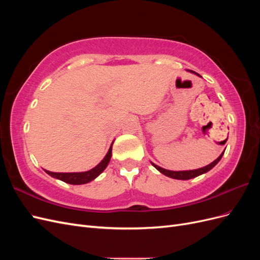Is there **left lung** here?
Returning <instances> with one entry per match:
<instances>
[{"mask_svg": "<svg viewBox=\"0 0 260 260\" xmlns=\"http://www.w3.org/2000/svg\"><path fill=\"white\" fill-rule=\"evenodd\" d=\"M191 73H193V74H195V75L200 76L198 73L193 72V70H191ZM225 141H226V140H224V142H223L222 144H224V143H225ZM223 153H224V152H223ZM223 153H222L221 155H220L216 160H214V161H212L211 164L207 165V166L203 167V168H200V169H195V170L171 171V170H167V169H164V168H161V167H159V166H157V165H155V164H153V162H152V165H153V166H154L157 170H158L159 172H161L162 175L167 176V177H169V178H172V179H178V180H188V179H192V178H195V177H199V176H201V175H203V174H205V172H207V171H209L210 169L214 168V167L216 166V165L219 162V160L221 159V157H222Z\"/></svg>", "mask_w": 260, "mask_h": 260, "instance_id": "8db88e82", "label": "left lung"}]
</instances>
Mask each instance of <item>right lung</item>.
<instances>
[{"instance_id": "1", "label": "right lung", "mask_w": 260, "mask_h": 260, "mask_svg": "<svg viewBox=\"0 0 260 260\" xmlns=\"http://www.w3.org/2000/svg\"><path fill=\"white\" fill-rule=\"evenodd\" d=\"M112 148H113V144L111 145V147H109L106 156L104 157V159L102 160L98 165V166H95L93 169H91L89 171H84V172H65V174H62V172H52V171L45 170V172L48 175H50L51 177L64 181V182L69 183V184H84V183H88V182H90V181L95 179L98 176H100L102 172L104 171V169L107 167V165H108L109 160H111V157H112Z\"/></svg>"}]
</instances>
